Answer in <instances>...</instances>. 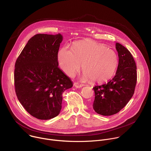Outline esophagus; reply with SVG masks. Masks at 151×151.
Listing matches in <instances>:
<instances>
[{
  "label": "esophagus",
  "mask_w": 151,
  "mask_h": 151,
  "mask_svg": "<svg viewBox=\"0 0 151 151\" xmlns=\"http://www.w3.org/2000/svg\"><path fill=\"white\" fill-rule=\"evenodd\" d=\"M74 86L76 88H81V87H82L84 85H83V84H79V83H75L74 84Z\"/></svg>",
  "instance_id": "esophagus-1"
}]
</instances>
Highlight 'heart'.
<instances>
[{
    "label": "heart",
    "instance_id": "obj_1",
    "mask_svg": "<svg viewBox=\"0 0 151 151\" xmlns=\"http://www.w3.org/2000/svg\"><path fill=\"white\" fill-rule=\"evenodd\" d=\"M57 59L59 67L70 77L74 76L82 65L84 78L93 83L110 79L118 65V58L114 50L90 40L76 43L73 49L63 46L58 52Z\"/></svg>",
    "mask_w": 151,
    "mask_h": 151
}]
</instances>
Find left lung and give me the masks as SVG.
<instances>
[{"label":"left lung","mask_w":151,"mask_h":151,"mask_svg":"<svg viewBox=\"0 0 151 151\" xmlns=\"http://www.w3.org/2000/svg\"><path fill=\"white\" fill-rule=\"evenodd\" d=\"M118 65L115 76L106 84L95 86L93 108L96 112L109 116L118 113L133 96L137 82V68L134 58L124 46L116 43Z\"/></svg>","instance_id":"8db88e82"}]
</instances>
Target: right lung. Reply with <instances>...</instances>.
Instances as JSON below:
<instances>
[{"instance_id":"right-lung-1","label":"right lung","mask_w":151,"mask_h":151,"mask_svg":"<svg viewBox=\"0 0 151 151\" xmlns=\"http://www.w3.org/2000/svg\"><path fill=\"white\" fill-rule=\"evenodd\" d=\"M61 35L37 34L30 39L18 57L14 70L17 96L25 109L39 119L59 115L63 93L73 86L58 67Z\"/></svg>"}]
</instances>
